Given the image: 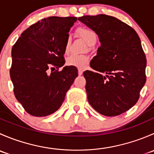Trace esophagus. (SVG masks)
Here are the masks:
<instances>
[{"mask_svg":"<svg viewBox=\"0 0 154 154\" xmlns=\"http://www.w3.org/2000/svg\"><path fill=\"white\" fill-rule=\"evenodd\" d=\"M78 74L80 76L83 74V70H82L81 68H79V69H78Z\"/></svg>","mask_w":154,"mask_h":154,"instance_id":"34e87169","label":"esophagus"}]
</instances>
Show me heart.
<instances>
[{
    "label": "heart",
    "mask_w": 154,
    "mask_h": 154,
    "mask_svg": "<svg viewBox=\"0 0 154 154\" xmlns=\"http://www.w3.org/2000/svg\"><path fill=\"white\" fill-rule=\"evenodd\" d=\"M77 32L83 39L86 41L87 44L90 45L97 39L96 33L91 29L86 27H80L77 29ZM69 46V40H68L66 45V51H68ZM88 62V57L86 55H78V54H71L67 58L66 63L68 66L73 67L83 68Z\"/></svg>",
    "instance_id": "1"
}]
</instances>
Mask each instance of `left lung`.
Here are the masks:
<instances>
[{
    "mask_svg": "<svg viewBox=\"0 0 154 154\" xmlns=\"http://www.w3.org/2000/svg\"><path fill=\"white\" fill-rule=\"evenodd\" d=\"M78 20L97 33L100 42L90 63L97 72H83L88 103L105 116L122 114L136 104L146 82L147 60L140 38L115 17L100 14Z\"/></svg>",
    "mask_w": 154,
    "mask_h": 154,
    "instance_id": "left-lung-1",
    "label": "left lung"
}]
</instances>
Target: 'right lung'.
Masks as SVG:
<instances>
[{
  "mask_svg": "<svg viewBox=\"0 0 154 154\" xmlns=\"http://www.w3.org/2000/svg\"><path fill=\"white\" fill-rule=\"evenodd\" d=\"M76 21V17L44 18L25 29L12 47L10 73L14 94L31 116L55 112L78 76L73 66L58 71L65 64L68 32ZM51 67L57 70L48 74Z\"/></svg>",
  "mask_w": 154,
  "mask_h": 154,
  "instance_id": "obj_1",
  "label": "right lung"
}]
</instances>
